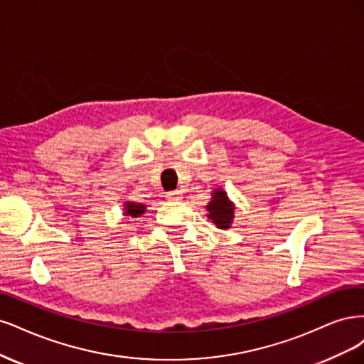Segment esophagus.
<instances>
[{"label": "esophagus", "instance_id": "esophagus-1", "mask_svg": "<svg viewBox=\"0 0 364 364\" xmlns=\"http://www.w3.org/2000/svg\"><path fill=\"white\" fill-rule=\"evenodd\" d=\"M166 198L169 201H180L181 199V192L180 191H171L166 193Z\"/></svg>", "mask_w": 364, "mask_h": 364}]
</instances>
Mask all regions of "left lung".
<instances>
[{"label": "left lung", "mask_w": 364, "mask_h": 364, "mask_svg": "<svg viewBox=\"0 0 364 364\" xmlns=\"http://www.w3.org/2000/svg\"><path fill=\"white\" fill-rule=\"evenodd\" d=\"M208 210V218L213 220L218 228H230L232 215H234V207L228 201V196L225 192L216 191L213 193L212 201L207 205Z\"/></svg>", "instance_id": "1"}]
</instances>
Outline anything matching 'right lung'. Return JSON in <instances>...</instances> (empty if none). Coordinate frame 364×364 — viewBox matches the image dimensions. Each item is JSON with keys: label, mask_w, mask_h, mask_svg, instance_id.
Segmentation results:
<instances>
[{"label": "right lung", "mask_w": 364, "mask_h": 364, "mask_svg": "<svg viewBox=\"0 0 364 364\" xmlns=\"http://www.w3.org/2000/svg\"><path fill=\"white\" fill-rule=\"evenodd\" d=\"M144 212H145V205L144 204H136V203H127L125 204V215L127 216L139 218Z\"/></svg>", "instance_id": "add662e5"}]
</instances>
